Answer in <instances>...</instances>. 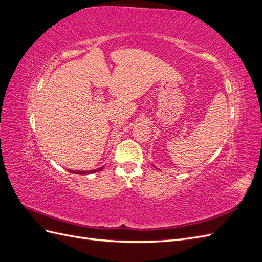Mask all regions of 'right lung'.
I'll use <instances>...</instances> for the list:
<instances>
[{"instance_id": "1", "label": "right lung", "mask_w": 262, "mask_h": 262, "mask_svg": "<svg viewBox=\"0 0 262 262\" xmlns=\"http://www.w3.org/2000/svg\"><path fill=\"white\" fill-rule=\"evenodd\" d=\"M102 168H104V167H100V168H98V169L89 170V171H76V170H70V169H69V171L73 172V173H81V175H87V173H94V172H96V171H99V170H101Z\"/></svg>"}]
</instances>
